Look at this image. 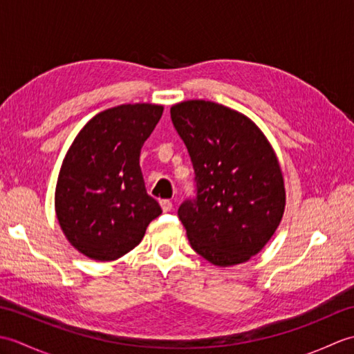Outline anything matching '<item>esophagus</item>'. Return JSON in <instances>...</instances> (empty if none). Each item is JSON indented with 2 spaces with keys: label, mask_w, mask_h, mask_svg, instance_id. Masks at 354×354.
<instances>
[{
  "label": "esophagus",
  "mask_w": 354,
  "mask_h": 354,
  "mask_svg": "<svg viewBox=\"0 0 354 354\" xmlns=\"http://www.w3.org/2000/svg\"><path fill=\"white\" fill-rule=\"evenodd\" d=\"M160 205H161V208H162V212H164V213H169V212H171V208H173L171 201H169V199H162V201H160Z\"/></svg>",
  "instance_id": "1"
}]
</instances>
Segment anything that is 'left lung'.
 Returning <instances> with one entry per match:
<instances>
[{
  "label": "left lung",
  "instance_id": "obj_1",
  "mask_svg": "<svg viewBox=\"0 0 354 354\" xmlns=\"http://www.w3.org/2000/svg\"><path fill=\"white\" fill-rule=\"evenodd\" d=\"M170 117L194 170L196 193L178 208L192 248L216 266L248 261L274 236L284 212L272 147L250 118L219 103L183 102Z\"/></svg>",
  "mask_w": 354,
  "mask_h": 354
}]
</instances>
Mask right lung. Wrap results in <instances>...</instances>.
Here are the masks:
<instances>
[{"instance_id":"add662e5","label":"right lung","mask_w":354,"mask_h":354,"mask_svg":"<svg viewBox=\"0 0 354 354\" xmlns=\"http://www.w3.org/2000/svg\"><path fill=\"white\" fill-rule=\"evenodd\" d=\"M162 106L137 103L99 112L65 155L56 185V214L68 242L86 257H122L162 213L140 167L145 141Z\"/></svg>"}]
</instances>
